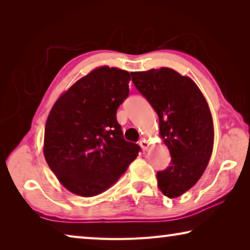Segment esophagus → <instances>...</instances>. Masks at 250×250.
Returning <instances> with one entry per match:
<instances>
[{
	"label": "esophagus",
	"instance_id": "esophagus-1",
	"mask_svg": "<svg viewBox=\"0 0 250 250\" xmlns=\"http://www.w3.org/2000/svg\"><path fill=\"white\" fill-rule=\"evenodd\" d=\"M139 145H140V146H141L142 149L145 150V151L147 149V147H149V143H147V141L146 140V139H142V140H141L140 142H139Z\"/></svg>",
	"mask_w": 250,
	"mask_h": 250
}]
</instances>
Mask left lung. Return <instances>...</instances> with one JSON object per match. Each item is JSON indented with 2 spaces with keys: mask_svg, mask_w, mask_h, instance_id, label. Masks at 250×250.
Returning <instances> with one entry per match:
<instances>
[{
  "mask_svg": "<svg viewBox=\"0 0 250 250\" xmlns=\"http://www.w3.org/2000/svg\"><path fill=\"white\" fill-rule=\"evenodd\" d=\"M137 89L159 116L160 135L171 154L156 173L164 195L181 196L196 184L209 162L214 125L207 101L189 77L167 67L131 74Z\"/></svg>",
  "mask_w": 250,
  "mask_h": 250,
  "instance_id": "8db88e82",
  "label": "left lung"
}]
</instances>
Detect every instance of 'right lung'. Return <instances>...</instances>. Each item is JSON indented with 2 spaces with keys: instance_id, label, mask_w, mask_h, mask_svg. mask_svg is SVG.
Returning <instances> with one entry per match:
<instances>
[{
  "instance_id": "obj_1",
  "label": "right lung",
  "mask_w": 250,
  "mask_h": 250,
  "mask_svg": "<svg viewBox=\"0 0 250 250\" xmlns=\"http://www.w3.org/2000/svg\"><path fill=\"white\" fill-rule=\"evenodd\" d=\"M126 70L101 66L64 92L45 125L44 155L58 181L76 195L103 193L124 174L140 146L125 140L117 109L129 96Z\"/></svg>"
}]
</instances>
